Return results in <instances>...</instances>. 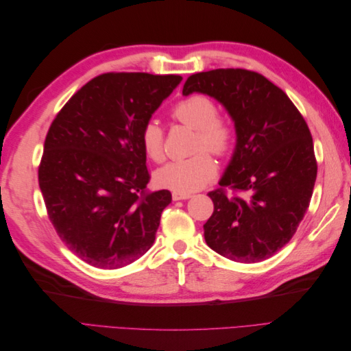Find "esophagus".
<instances>
[{"mask_svg":"<svg viewBox=\"0 0 351 351\" xmlns=\"http://www.w3.org/2000/svg\"><path fill=\"white\" fill-rule=\"evenodd\" d=\"M192 195L190 193H180V192H173V200H184V199H190Z\"/></svg>","mask_w":351,"mask_h":351,"instance_id":"1","label":"esophagus"}]
</instances>
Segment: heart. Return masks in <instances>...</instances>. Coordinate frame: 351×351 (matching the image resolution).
Wrapping results in <instances>:
<instances>
[{
    "label": "heart",
    "mask_w": 351,
    "mask_h": 351,
    "mask_svg": "<svg viewBox=\"0 0 351 351\" xmlns=\"http://www.w3.org/2000/svg\"><path fill=\"white\" fill-rule=\"evenodd\" d=\"M171 119L196 130L195 154L190 158L174 159L155 173L159 186L180 193L195 192L209 183L217 174V162L209 149L218 156L227 155L236 141V130L227 119L218 115L217 102L204 93H193L178 101L171 108ZM142 149L154 162L165 158V133L155 121H146L141 130Z\"/></svg>",
    "instance_id": "1"
}]
</instances>
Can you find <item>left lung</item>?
Segmentation results:
<instances>
[{"label":"left lung","mask_w":351,"mask_h":351,"mask_svg":"<svg viewBox=\"0 0 351 351\" xmlns=\"http://www.w3.org/2000/svg\"><path fill=\"white\" fill-rule=\"evenodd\" d=\"M192 92L224 105L237 133L219 187L208 193L214 214L204 226L206 244L234 262H262L291 240L309 208L317 174L309 127L285 92L256 71L196 73L183 86V95Z\"/></svg>","instance_id":"left-lung-1"}]
</instances>
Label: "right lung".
Returning <instances> with one entry per match:
<instances>
[{
  "mask_svg": "<svg viewBox=\"0 0 351 351\" xmlns=\"http://www.w3.org/2000/svg\"><path fill=\"white\" fill-rule=\"evenodd\" d=\"M182 76L104 73L51 123L38 180L60 239L77 258L117 269L151 249L168 190L151 192L141 130Z\"/></svg>",
  "mask_w": 351,
  "mask_h": 351,
  "instance_id": "right-lung-1",
  "label": "right lung"
}]
</instances>
